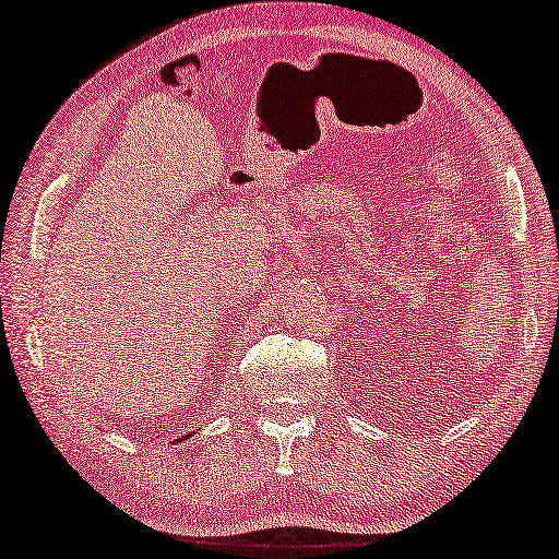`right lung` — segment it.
<instances>
[{"instance_id":"add662e5","label":"right lung","mask_w":559,"mask_h":559,"mask_svg":"<svg viewBox=\"0 0 559 559\" xmlns=\"http://www.w3.org/2000/svg\"><path fill=\"white\" fill-rule=\"evenodd\" d=\"M187 437H190V435H185V440H187Z\"/></svg>"}]
</instances>
